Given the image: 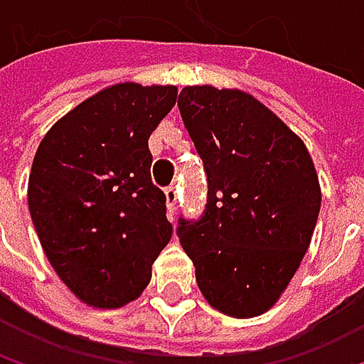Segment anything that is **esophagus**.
<instances>
[{
  "label": "esophagus",
  "mask_w": 364,
  "mask_h": 364,
  "mask_svg": "<svg viewBox=\"0 0 364 364\" xmlns=\"http://www.w3.org/2000/svg\"><path fill=\"white\" fill-rule=\"evenodd\" d=\"M164 198H166V208H168V213L173 215L175 208H177V187H175V185L166 187V189H164Z\"/></svg>",
  "instance_id": "esophagus-1"
}]
</instances>
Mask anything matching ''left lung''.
Masks as SVG:
<instances>
[{
  "mask_svg": "<svg viewBox=\"0 0 364 364\" xmlns=\"http://www.w3.org/2000/svg\"><path fill=\"white\" fill-rule=\"evenodd\" d=\"M185 128L204 162L206 210L177 234L204 299L234 318L267 312L310 247L321 183L304 141L253 95L185 86Z\"/></svg>",
  "mask_w": 364,
  "mask_h": 364,
  "instance_id": "8db88e82",
  "label": "left lung"
}]
</instances>
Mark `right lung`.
<instances>
[{"label": "right lung", "mask_w": 364, "mask_h": 364, "mask_svg": "<svg viewBox=\"0 0 364 364\" xmlns=\"http://www.w3.org/2000/svg\"><path fill=\"white\" fill-rule=\"evenodd\" d=\"M177 86L113 84L63 115L41 139L29 213L58 278L92 308L136 299L173 236L164 191L151 183L149 136Z\"/></svg>", "instance_id": "1"}]
</instances>
